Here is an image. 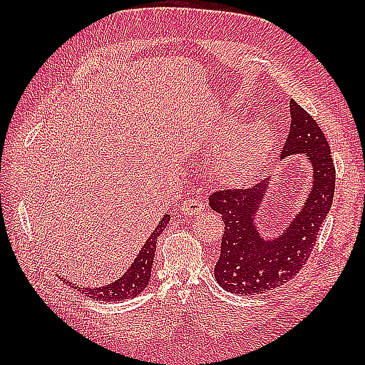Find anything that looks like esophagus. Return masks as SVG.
Returning a JSON list of instances; mask_svg holds the SVG:
<instances>
[{"label":"esophagus","instance_id":"1","mask_svg":"<svg viewBox=\"0 0 365 365\" xmlns=\"http://www.w3.org/2000/svg\"><path fill=\"white\" fill-rule=\"evenodd\" d=\"M205 208L202 200H197V199H187L183 200L182 205H180V213L183 216H192V215H199Z\"/></svg>","mask_w":365,"mask_h":365}]
</instances>
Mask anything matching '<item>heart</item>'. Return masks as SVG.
Returning a JSON list of instances; mask_svg holds the SVG:
<instances>
[{
	"instance_id": "1",
	"label": "heart",
	"mask_w": 365,
	"mask_h": 365,
	"mask_svg": "<svg viewBox=\"0 0 365 365\" xmlns=\"http://www.w3.org/2000/svg\"><path fill=\"white\" fill-rule=\"evenodd\" d=\"M221 155L218 177L229 183L247 182L265 165L273 149L274 133L265 120H254L238 127V120H227L218 128L220 144L227 143Z\"/></svg>"
}]
</instances>
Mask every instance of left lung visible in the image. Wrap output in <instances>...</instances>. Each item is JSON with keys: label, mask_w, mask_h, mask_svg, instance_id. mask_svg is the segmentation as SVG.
Listing matches in <instances>:
<instances>
[{"label": "left lung", "mask_w": 365, "mask_h": 365, "mask_svg": "<svg viewBox=\"0 0 365 365\" xmlns=\"http://www.w3.org/2000/svg\"><path fill=\"white\" fill-rule=\"evenodd\" d=\"M290 131L281 158L304 153L312 166V190L301 210L281 235L267 238L255 224L269 178L251 188H232L208 197L212 210L221 215L224 234L215 279L224 290L259 294L289 282L297 276L315 247L317 235L327 218L336 187V168L328 139L307 111L290 100Z\"/></svg>", "instance_id": "obj_1"}]
</instances>
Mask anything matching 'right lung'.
<instances>
[{"instance_id": "1", "label": "right lung", "mask_w": 365, "mask_h": 365, "mask_svg": "<svg viewBox=\"0 0 365 365\" xmlns=\"http://www.w3.org/2000/svg\"><path fill=\"white\" fill-rule=\"evenodd\" d=\"M170 220V215H165L158 222V226L155 227L152 235L147 238V242L139 251L138 257L131 263L130 268L123 273L118 281H114L108 285L102 287H81L66 281L68 285L73 287L75 290L80 293H84L86 297L96 299V301H123L138 297L147 285L150 282V273H152V263L155 257V247H157V238L160 234L168 226Z\"/></svg>"}]
</instances>
